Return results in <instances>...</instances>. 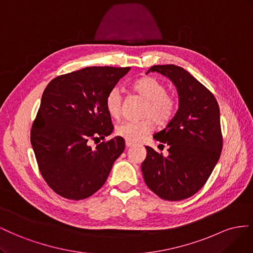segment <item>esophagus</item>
Instances as JSON below:
<instances>
[{
  "mask_svg": "<svg viewBox=\"0 0 253 253\" xmlns=\"http://www.w3.org/2000/svg\"><path fill=\"white\" fill-rule=\"evenodd\" d=\"M134 144L133 143H131V142H128V141H126V147H131V146H133Z\"/></svg>",
  "mask_w": 253,
  "mask_h": 253,
  "instance_id": "esophagus-1",
  "label": "esophagus"
}]
</instances>
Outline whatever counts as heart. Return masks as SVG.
<instances>
[{"instance_id": "obj_1", "label": "heart", "mask_w": 253, "mask_h": 253, "mask_svg": "<svg viewBox=\"0 0 253 253\" xmlns=\"http://www.w3.org/2000/svg\"><path fill=\"white\" fill-rule=\"evenodd\" d=\"M136 94L146 99L143 115L148 117L142 121L123 122L117 126V134L128 142L138 143L153 130L154 119L158 126H165L176 112L177 103L174 96L167 93V86L153 76H143L131 84ZM105 106L110 118L118 120L122 111V96L118 89L111 90L106 97ZM153 119L151 120L150 118Z\"/></svg>"}]
</instances>
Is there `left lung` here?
Listing matches in <instances>:
<instances>
[{
	"instance_id": "obj_1",
	"label": "left lung",
	"mask_w": 253,
	"mask_h": 253,
	"mask_svg": "<svg viewBox=\"0 0 253 253\" xmlns=\"http://www.w3.org/2000/svg\"><path fill=\"white\" fill-rule=\"evenodd\" d=\"M149 72L175 84L178 110L167 128L154 135L160 146H169V156L146 146L141 165L144 181L162 199L183 200L205 185L220 157L219 107L212 93L183 68L165 64L151 67Z\"/></svg>"
}]
</instances>
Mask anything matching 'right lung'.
<instances>
[{
    "instance_id": "right-lung-1",
    "label": "right lung",
    "mask_w": 253,
    "mask_h": 253,
    "mask_svg": "<svg viewBox=\"0 0 253 253\" xmlns=\"http://www.w3.org/2000/svg\"><path fill=\"white\" fill-rule=\"evenodd\" d=\"M130 68L89 67L54 78L43 92L31 142L42 177L60 196L81 200L97 192L125 148L105 100Z\"/></svg>"
}]
</instances>
